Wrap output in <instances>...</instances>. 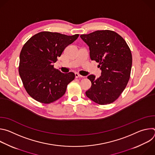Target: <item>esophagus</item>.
Here are the masks:
<instances>
[{
	"label": "esophagus",
	"instance_id": "34e87169",
	"mask_svg": "<svg viewBox=\"0 0 155 155\" xmlns=\"http://www.w3.org/2000/svg\"><path fill=\"white\" fill-rule=\"evenodd\" d=\"M75 77L76 78H80V77H83V76H81V75H80L78 73H75Z\"/></svg>",
	"mask_w": 155,
	"mask_h": 155
}]
</instances>
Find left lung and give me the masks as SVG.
Here are the masks:
<instances>
[{
  "label": "left lung",
  "instance_id": "obj_1",
  "mask_svg": "<svg viewBox=\"0 0 155 155\" xmlns=\"http://www.w3.org/2000/svg\"><path fill=\"white\" fill-rule=\"evenodd\" d=\"M89 47L91 59L99 62L101 76L87 77L91 82L86 96L94 102L106 105L114 102L122 93L129 80L132 54L126 41L109 30L96 31L80 35Z\"/></svg>",
  "mask_w": 155,
  "mask_h": 155
}]
</instances>
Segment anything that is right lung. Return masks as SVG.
Segmentation results:
<instances>
[{"mask_svg": "<svg viewBox=\"0 0 155 155\" xmlns=\"http://www.w3.org/2000/svg\"><path fill=\"white\" fill-rule=\"evenodd\" d=\"M78 36L41 32L25 44L19 55V74L31 97L38 102L50 104L65 94L75 74H64L55 69L53 64Z\"/></svg>", "mask_w": 155, "mask_h": 155, "instance_id": "add662e5", "label": "right lung"}]
</instances>
